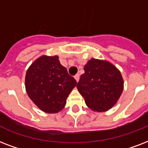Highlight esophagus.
I'll return each instance as SVG.
<instances>
[{"mask_svg":"<svg viewBox=\"0 0 148 148\" xmlns=\"http://www.w3.org/2000/svg\"><path fill=\"white\" fill-rule=\"evenodd\" d=\"M74 77H75L76 82H79V74H76Z\"/></svg>","mask_w":148,"mask_h":148,"instance_id":"1","label":"esophagus"}]
</instances>
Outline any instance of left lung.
<instances>
[{"label": "left lung", "instance_id": "8db88e82", "mask_svg": "<svg viewBox=\"0 0 148 148\" xmlns=\"http://www.w3.org/2000/svg\"><path fill=\"white\" fill-rule=\"evenodd\" d=\"M84 71L76 87L87 106L97 112L112 108L123 92L121 72L109 62L95 58L87 62Z\"/></svg>", "mask_w": 148, "mask_h": 148}]
</instances>
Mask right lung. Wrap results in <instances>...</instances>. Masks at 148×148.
<instances>
[{"mask_svg":"<svg viewBox=\"0 0 148 148\" xmlns=\"http://www.w3.org/2000/svg\"><path fill=\"white\" fill-rule=\"evenodd\" d=\"M76 84L57 56H41L31 65L25 75L29 98L40 110L49 113H58L64 108Z\"/></svg>","mask_w":148,"mask_h":148,"instance_id":"add662e5","label":"right lung"}]
</instances>
